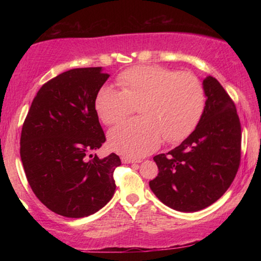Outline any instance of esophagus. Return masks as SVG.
I'll return each instance as SVG.
<instances>
[{"mask_svg":"<svg viewBox=\"0 0 261 261\" xmlns=\"http://www.w3.org/2000/svg\"><path fill=\"white\" fill-rule=\"evenodd\" d=\"M122 162L123 163H139L140 161L138 160H134V159H130V158H127V156H122Z\"/></svg>","mask_w":261,"mask_h":261,"instance_id":"esophagus-1","label":"esophagus"}]
</instances>
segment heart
Wrapping results in <instances>:
<instances>
[{"label": "heart", "instance_id": "b5f03b06", "mask_svg": "<svg viewBox=\"0 0 261 261\" xmlns=\"http://www.w3.org/2000/svg\"><path fill=\"white\" fill-rule=\"evenodd\" d=\"M116 82L121 90L100 88L95 110L106 125H113L134 113L138 105L141 116L109 132L110 146L124 155H146L163 137L167 141L187 138L204 114V86L191 72L161 65H135L120 73Z\"/></svg>", "mask_w": 261, "mask_h": 261}]
</instances>
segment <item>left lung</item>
Wrapping results in <instances>:
<instances>
[{"mask_svg": "<svg viewBox=\"0 0 261 261\" xmlns=\"http://www.w3.org/2000/svg\"><path fill=\"white\" fill-rule=\"evenodd\" d=\"M204 114L179 146L153 159L159 174L149 182L163 204L197 212L213 204L230 187L241 163L242 130L236 106L222 85L208 76Z\"/></svg>", "mask_w": 261, "mask_h": 261, "instance_id": "left-lung-1", "label": "left lung"}]
</instances>
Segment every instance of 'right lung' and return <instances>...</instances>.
Instances as JSON below:
<instances>
[{
    "label": "right lung",
    "mask_w": 261,
    "mask_h": 261,
    "mask_svg": "<svg viewBox=\"0 0 261 261\" xmlns=\"http://www.w3.org/2000/svg\"><path fill=\"white\" fill-rule=\"evenodd\" d=\"M108 73L78 68L43 84L32 101L20 135V159L31 189L47 208L84 218L112 199L118 155L90 154L106 136L95 98Z\"/></svg>",
    "instance_id": "obj_1"
}]
</instances>
